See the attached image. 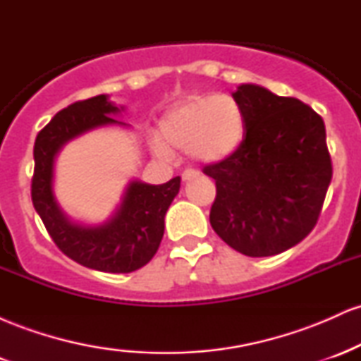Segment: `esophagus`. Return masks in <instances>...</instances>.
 I'll return each instance as SVG.
<instances>
[{
	"instance_id": "esophagus-1",
	"label": "esophagus",
	"mask_w": 361,
	"mask_h": 361,
	"mask_svg": "<svg viewBox=\"0 0 361 361\" xmlns=\"http://www.w3.org/2000/svg\"><path fill=\"white\" fill-rule=\"evenodd\" d=\"M200 176V171H197V169H185L183 175H181V178H183V181H190V180H195V178Z\"/></svg>"
}]
</instances>
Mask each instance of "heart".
I'll return each mask as SVG.
<instances>
[{
	"mask_svg": "<svg viewBox=\"0 0 361 361\" xmlns=\"http://www.w3.org/2000/svg\"><path fill=\"white\" fill-rule=\"evenodd\" d=\"M164 142L176 149H188L190 156L204 163L226 159L241 146L246 120L241 105L229 94L192 97L169 109L159 122ZM154 140L159 156L169 157L171 149Z\"/></svg>",
	"mask_w": 361,
	"mask_h": 361,
	"instance_id": "obj_1",
	"label": "heart"
}]
</instances>
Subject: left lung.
Returning a JSON list of instances; mask_svg holds the SVG:
<instances>
[{"mask_svg": "<svg viewBox=\"0 0 361 361\" xmlns=\"http://www.w3.org/2000/svg\"><path fill=\"white\" fill-rule=\"evenodd\" d=\"M246 134L238 151L204 173L215 180L210 224L224 243L252 258L299 244L317 224L333 178L321 115L292 97L241 85Z\"/></svg>", "mask_w": 361, "mask_h": 361, "instance_id": "obj_1", "label": "left lung"}]
</instances>
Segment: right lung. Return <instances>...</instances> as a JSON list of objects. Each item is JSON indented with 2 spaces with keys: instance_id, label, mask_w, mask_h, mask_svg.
<instances>
[{
  "instance_id": "1",
  "label": "right lung",
  "mask_w": 361,
  "mask_h": 361,
  "mask_svg": "<svg viewBox=\"0 0 361 361\" xmlns=\"http://www.w3.org/2000/svg\"><path fill=\"white\" fill-rule=\"evenodd\" d=\"M120 110L105 94L73 103L54 115L34 146L32 202L49 235L68 258L106 273L135 271L152 259L164 234V215L181 183L180 176L163 185L132 181L110 221L97 227L69 222L52 195L54 157L68 140L91 128L122 123L110 117Z\"/></svg>"
}]
</instances>
